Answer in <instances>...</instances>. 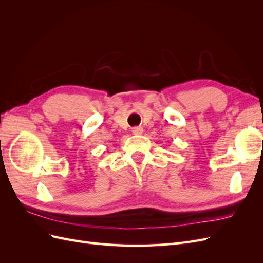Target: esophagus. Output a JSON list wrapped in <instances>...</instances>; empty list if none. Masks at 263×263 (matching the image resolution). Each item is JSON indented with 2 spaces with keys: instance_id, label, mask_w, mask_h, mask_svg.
Listing matches in <instances>:
<instances>
[{
  "instance_id": "34e87169",
  "label": "esophagus",
  "mask_w": 263,
  "mask_h": 263,
  "mask_svg": "<svg viewBox=\"0 0 263 263\" xmlns=\"http://www.w3.org/2000/svg\"><path fill=\"white\" fill-rule=\"evenodd\" d=\"M133 134L136 135V136H139V135H141L142 133H144V129L141 128V127H134V128L132 129Z\"/></svg>"
}]
</instances>
